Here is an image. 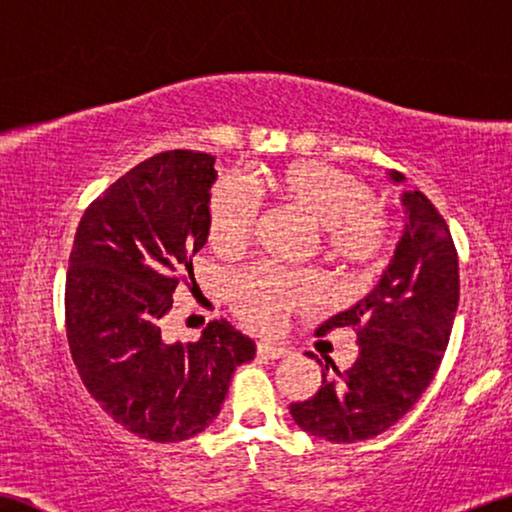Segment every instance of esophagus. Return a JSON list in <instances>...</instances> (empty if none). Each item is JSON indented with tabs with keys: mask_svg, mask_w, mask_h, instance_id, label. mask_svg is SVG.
<instances>
[{
	"mask_svg": "<svg viewBox=\"0 0 512 512\" xmlns=\"http://www.w3.org/2000/svg\"><path fill=\"white\" fill-rule=\"evenodd\" d=\"M257 354H262L266 358H285L289 354V349L280 345H269V342H259Z\"/></svg>",
	"mask_w": 512,
	"mask_h": 512,
	"instance_id": "esophagus-1",
	"label": "esophagus"
}]
</instances>
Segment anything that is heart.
<instances>
[{
	"instance_id": "1",
	"label": "heart",
	"mask_w": 512,
	"mask_h": 512,
	"mask_svg": "<svg viewBox=\"0 0 512 512\" xmlns=\"http://www.w3.org/2000/svg\"><path fill=\"white\" fill-rule=\"evenodd\" d=\"M253 188H266L322 227L326 253L347 264H372L386 243V220L372 204L361 179L317 160H296L269 172ZM257 223V200L236 179L218 181L209 197L207 234L218 253L232 255L246 246ZM317 282L280 269H253L234 280L236 315L255 331H271L282 312L308 301Z\"/></svg>"
}]
</instances>
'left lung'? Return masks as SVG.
I'll list each match as a JSON object with an SVG mask.
<instances>
[{"instance_id":"left-lung-1","label":"left lung","mask_w":512,"mask_h":512,"mask_svg":"<svg viewBox=\"0 0 512 512\" xmlns=\"http://www.w3.org/2000/svg\"><path fill=\"white\" fill-rule=\"evenodd\" d=\"M404 183L400 172H386ZM404 232L370 294L319 326L356 331L354 365L329 375L310 400L289 404L310 437L354 444L386 432L425 393L448 347L460 303V271L446 220L421 190H402Z\"/></svg>"}]
</instances>
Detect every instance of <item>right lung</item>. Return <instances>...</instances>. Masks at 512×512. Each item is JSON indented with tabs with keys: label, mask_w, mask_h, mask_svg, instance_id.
<instances>
[{
	"label": "right lung",
	"mask_w": 512,
	"mask_h": 512,
	"mask_svg": "<svg viewBox=\"0 0 512 512\" xmlns=\"http://www.w3.org/2000/svg\"><path fill=\"white\" fill-rule=\"evenodd\" d=\"M216 158L165 151L117 179L82 216L66 273V335L82 384L135 437L170 444L207 430L255 342L220 319L170 342L163 319L207 243Z\"/></svg>",
	"instance_id": "obj_1"
}]
</instances>
